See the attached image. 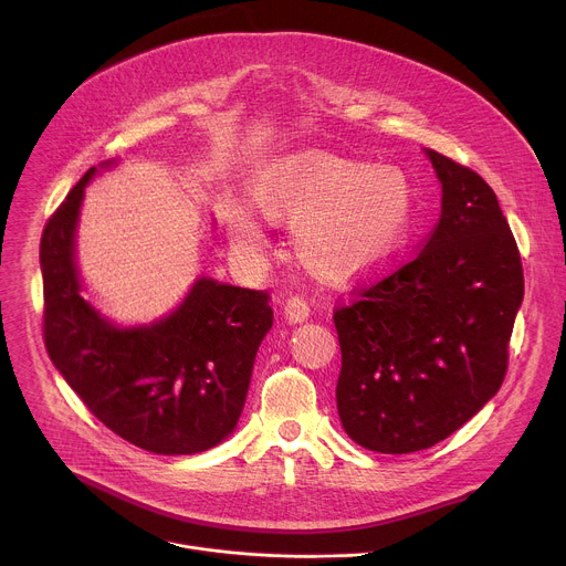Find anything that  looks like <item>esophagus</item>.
Returning a JSON list of instances; mask_svg holds the SVG:
<instances>
[{
    "label": "esophagus",
    "mask_w": 566,
    "mask_h": 566,
    "mask_svg": "<svg viewBox=\"0 0 566 566\" xmlns=\"http://www.w3.org/2000/svg\"><path fill=\"white\" fill-rule=\"evenodd\" d=\"M308 313H311L308 302L304 297H300V295H291L286 300V304H284V317L289 322H293V325H295V322H304L308 317Z\"/></svg>",
    "instance_id": "esophagus-1"
}]
</instances>
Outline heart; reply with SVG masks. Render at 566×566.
Instances as JSON below:
<instances>
[{
  "label": "heart",
  "instance_id": "b5f03b06",
  "mask_svg": "<svg viewBox=\"0 0 566 566\" xmlns=\"http://www.w3.org/2000/svg\"><path fill=\"white\" fill-rule=\"evenodd\" d=\"M260 203L273 217H295L297 260L336 282L391 262L412 228V190L398 170L319 151L282 160L262 184ZM232 234L247 255L264 251V232L251 214H234Z\"/></svg>",
  "mask_w": 566,
  "mask_h": 566
}]
</instances>
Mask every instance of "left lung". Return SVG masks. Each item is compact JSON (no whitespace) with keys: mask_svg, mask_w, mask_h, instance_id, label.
<instances>
[{"mask_svg":"<svg viewBox=\"0 0 566 566\" xmlns=\"http://www.w3.org/2000/svg\"><path fill=\"white\" fill-rule=\"evenodd\" d=\"M441 217L417 253L334 308L345 432L385 454L426 450L497 394L524 297L517 241L493 188L428 149Z\"/></svg>","mask_w":566,"mask_h":566,"instance_id":"obj_1","label":"left lung"}]
</instances>
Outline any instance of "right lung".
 I'll use <instances>...</instances> for the list:
<instances>
[{
  "label": "right lung",
  "mask_w": 566,
  "mask_h": 566,
  "mask_svg": "<svg viewBox=\"0 0 566 566\" xmlns=\"http://www.w3.org/2000/svg\"><path fill=\"white\" fill-rule=\"evenodd\" d=\"M92 168L49 217L40 264L49 358L114 434L156 454L223 441L244 410L260 343L273 325L269 291L201 277L156 325L116 329L80 295L73 232Z\"/></svg>",
  "instance_id": "obj_1"
}]
</instances>
